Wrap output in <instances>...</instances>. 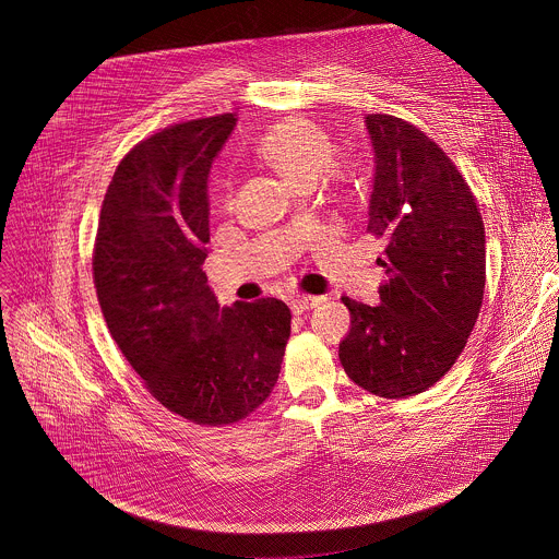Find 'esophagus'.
<instances>
[{
	"instance_id": "1",
	"label": "esophagus",
	"mask_w": 559,
	"mask_h": 559,
	"mask_svg": "<svg viewBox=\"0 0 559 559\" xmlns=\"http://www.w3.org/2000/svg\"><path fill=\"white\" fill-rule=\"evenodd\" d=\"M323 301V297H312V295H297L290 299V308L295 314H301L314 306H319Z\"/></svg>"
}]
</instances>
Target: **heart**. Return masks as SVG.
I'll return each instance as SVG.
<instances>
[{"label": "heart", "instance_id": "1", "mask_svg": "<svg viewBox=\"0 0 559 559\" xmlns=\"http://www.w3.org/2000/svg\"><path fill=\"white\" fill-rule=\"evenodd\" d=\"M258 151L297 190H312L325 175L341 197L356 194L354 177L334 166L336 146L330 135L304 118L273 124L262 135Z\"/></svg>", "mask_w": 559, "mask_h": 559}]
</instances>
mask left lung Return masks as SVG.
Returning <instances> with one entry per match:
<instances>
[{
	"label": "left lung",
	"mask_w": 559,
	"mask_h": 559,
	"mask_svg": "<svg viewBox=\"0 0 559 559\" xmlns=\"http://www.w3.org/2000/svg\"><path fill=\"white\" fill-rule=\"evenodd\" d=\"M376 153L367 234L384 245L380 304L349 297L338 345L345 373L365 391L402 400L441 380L463 352L485 290V227L452 159L417 127L365 118Z\"/></svg>",
	"instance_id": "left-lung-1"
}]
</instances>
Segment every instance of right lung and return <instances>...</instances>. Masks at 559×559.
<instances>
[{
	"instance_id": "1",
	"label": "right lung",
	"mask_w": 559,
	"mask_h": 559,
	"mask_svg": "<svg viewBox=\"0 0 559 559\" xmlns=\"http://www.w3.org/2000/svg\"><path fill=\"white\" fill-rule=\"evenodd\" d=\"M236 114L173 124L118 164L94 242L107 328L148 393L201 426L251 415L273 391L290 310L266 297L221 308L203 262L207 175Z\"/></svg>"
}]
</instances>
